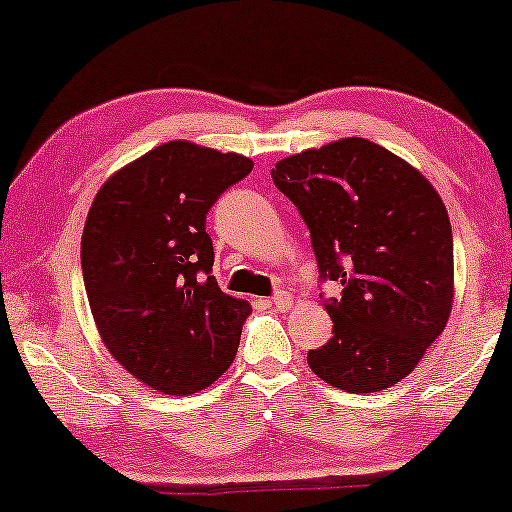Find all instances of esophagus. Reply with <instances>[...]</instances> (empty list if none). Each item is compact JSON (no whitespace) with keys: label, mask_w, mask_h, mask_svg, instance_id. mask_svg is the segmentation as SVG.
<instances>
[{"label":"esophagus","mask_w":512,"mask_h":512,"mask_svg":"<svg viewBox=\"0 0 512 512\" xmlns=\"http://www.w3.org/2000/svg\"><path fill=\"white\" fill-rule=\"evenodd\" d=\"M272 305L277 307V310H289V307L293 305V298H291V293H286V291H279L277 296H272V300H270Z\"/></svg>","instance_id":"1"}]
</instances>
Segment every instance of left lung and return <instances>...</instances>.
I'll use <instances>...</instances> for the list:
<instances>
[{
    "instance_id": "8db88e82",
    "label": "left lung",
    "mask_w": 512,
    "mask_h": 512,
    "mask_svg": "<svg viewBox=\"0 0 512 512\" xmlns=\"http://www.w3.org/2000/svg\"><path fill=\"white\" fill-rule=\"evenodd\" d=\"M275 186L310 228L333 338L310 349L312 373L349 394L408 377L450 319L454 247L436 188L403 158L345 137L279 160Z\"/></svg>"
}]
</instances>
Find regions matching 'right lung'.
<instances>
[{
    "instance_id": "obj_1",
    "label": "right lung",
    "mask_w": 512,
    "mask_h": 512,
    "mask_svg": "<svg viewBox=\"0 0 512 512\" xmlns=\"http://www.w3.org/2000/svg\"><path fill=\"white\" fill-rule=\"evenodd\" d=\"M254 160L174 139L111 174L90 205L81 268L90 312L111 356L170 396L198 394L226 373L247 300L209 275V207Z\"/></svg>"
}]
</instances>
